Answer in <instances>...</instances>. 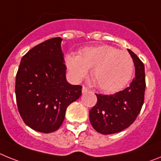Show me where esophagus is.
Masks as SVG:
<instances>
[{
	"instance_id": "1",
	"label": "esophagus",
	"mask_w": 161,
	"mask_h": 161,
	"mask_svg": "<svg viewBox=\"0 0 161 161\" xmlns=\"http://www.w3.org/2000/svg\"><path fill=\"white\" fill-rule=\"evenodd\" d=\"M88 91H89V89L87 88L86 86H82V93H85V92H88Z\"/></svg>"
}]
</instances>
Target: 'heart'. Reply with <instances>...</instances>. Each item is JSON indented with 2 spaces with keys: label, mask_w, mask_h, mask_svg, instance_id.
Returning <instances> with one entry per match:
<instances>
[{
  "label": "heart",
  "mask_w": 161,
  "mask_h": 161,
  "mask_svg": "<svg viewBox=\"0 0 161 161\" xmlns=\"http://www.w3.org/2000/svg\"><path fill=\"white\" fill-rule=\"evenodd\" d=\"M65 64L75 82H79L92 68V78L102 90L114 92L127 84L132 76L134 62L127 52L109 45L85 47L79 55L67 54Z\"/></svg>",
  "instance_id": "heart-1"
}]
</instances>
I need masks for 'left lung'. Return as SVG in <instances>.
<instances>
[{
    "label": "left lung",
    "mask_w": 161,
    "mask_h": 161,
    "mask_svg": "<svg viewBox=\"0 0 161 161\" xmlns=\"http://www.w3.org/2000/svg\"><path fill=\"white\" fill-rule=\"evenodd\" d=\"M135 67V76L128 87L114 95L96 94L97 103L89 113L91 124L97 132L111 135L126 129L141 111L146 87L144 65L128 49Z\"/></svg>",
    "instance_id": "left-lung-1"
}]
</instances>
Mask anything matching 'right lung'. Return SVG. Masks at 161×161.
<instances>
[{
  "label": "right lung",
  "mask_w": 161,
  "mask_h": 161,
  "mask_svg": "<svg viewBox=\"0 0 161 161\" xmlns=\"http://www.w3.org/2000/svg\"><path fill=\"white\" fill-rule=\"evenodd\" d=\"M61 40L55 37L29 50L21 60L15 81L19 114L24 123L41 133L60 128L67 107L82 94V86L65 79Z\"/></svg>",
  "instance_id": "obj_1"
}]
</instances>
